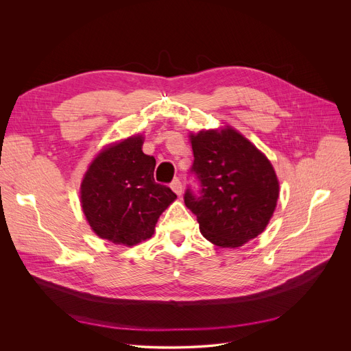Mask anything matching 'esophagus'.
Segmentation results:
<instances>
[{
	"instance_id": "esophagus-1",
	"label": "esophagus",
	"mask_w": 351,
	"mask_h": 351,
	"mask_svg": "<svg viewBox=\"0 0 351 351\" xmlns=\"http://www.w3.org/2000/svg\"><path fill=\"white\" fill-rule=\"evenodd\" d=\"M171 189L173 190V193L176 194V195H182V191H183V187H182V183H180V180L179 179H175L172 183H171Z\"/></svg>"
}]
</instances>
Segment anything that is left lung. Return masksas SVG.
Masks as SVG:
<instances>
[{"label":"left lung","instance_id":"1","mask_svg":"<svg viewBox=\"0 0 351 351\" xmlns=\"http://www.w3.org/2000/svg\"><path fill=\"white\" fill-rule=\"evenodd\" d=\"M202 195L190 190L186 207L197 217L202 234L218 247L236 248L268 226L279 197V180L267 158L230 125L189 133Z\"/></svg>","mask_w":351,"mask_h":351}]
</instances>
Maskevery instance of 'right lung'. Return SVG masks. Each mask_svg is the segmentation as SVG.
<instances>
[{"label":"right lung","instance_id":"obj_1","mask_svg":"<svg viewBox=\"0 0 351 351\" xmlns=\"http://www.w3.org/2000/svg\"><path fill=\"white\" fill-rule=\"evenodd\" d=\"M144 136L107 144L88 164L80 183V206L91 230L115 244L152 237L160 215L176 194L154 182V157L143 153Z\"/></svg>","mask_w":351,"mask_h":351}]
</instances>
